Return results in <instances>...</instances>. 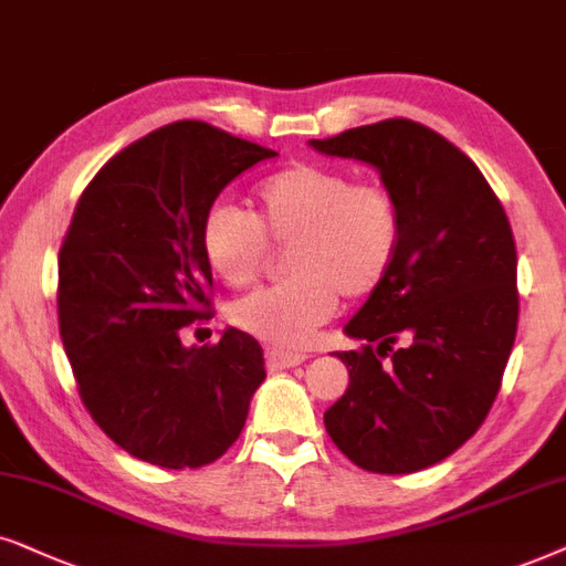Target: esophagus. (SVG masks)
<instances>
[{"mask_svg": "<svg viewBox=\"0 0 566 566\" xmlns=\"http://www.w3.org/2000/svg\"><path fill=\"white\" fill-rule=\"evenodd\" d=\"M307 354L303 352H284V349H266V365L269 370H287L300 361H305Z\"/></svg>", "mask_w": 566, "mask_h": 566, "instance_id": "1", "label": "esophagus"}]
</instances>
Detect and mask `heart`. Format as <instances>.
Segmentation results:
<instances>
[{"label": "heart", "mask_w": 566, "mask_h": 566, "mask_svg": "<svg viewBox=\"0 0 566 566\" xmlns=\"http://www.w3.org/2000/svg\"><path fill=\"white\" fill-rule=\"evenodd\" d=\"M269 240L290 243V279L232 305V321L263 342L305 346L336 313L342 292L367 297L386 282L403 240L396 193L321 163H295L255 186V214L212 205L201 217V253L232 287L259 276Z\"/></svg>", "instance_id": "heart-1"}]
</instances>
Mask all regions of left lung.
Instances as JSON below:
<instances>
[{
	"mask_svg": "<svg viewBox=\"0 0 566 566\" xmlns=\"http://www.w3.org/2000/svg\"><path fill=\"white\" fill-rule=\"evenodd\" d=\"M311 147L373 165L403 214L394 269L344 326L365 346L336 352L349 388L323 421L359 469L421 471L455 453L500 394L517 334L507 214L476 165L417 120H378Z\"/></svg>",
	"mask_w": 566,
	"mask_h": 566,
	"instance_id": "obj_1",
	"label": "left lung"
}]
</instances>
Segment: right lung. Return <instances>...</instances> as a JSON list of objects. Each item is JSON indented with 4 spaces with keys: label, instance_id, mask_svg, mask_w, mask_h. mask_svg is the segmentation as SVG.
<instances>
[{
    "label": "right lung",
    "instance_id": "1",
    "mask_svg": "<svg viewBox=\"0 0 566 566\" xmlns=\"http://www.w3.org/2000/svg\"><path fill=\"white\" fill-rule=\"evenodd\" d=\"M269 157L205 120H176L111 157L80 196L59 251V331L90 417L139 461H217L266 378L245 331L184 346L180 328L209 315L201 217Z\"/></svg>",
    "mask_w": 566,
    "mask_h": 566
}]
</instances>
